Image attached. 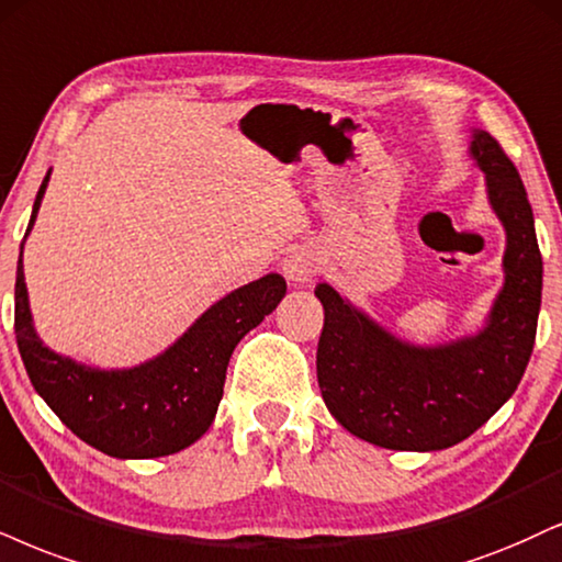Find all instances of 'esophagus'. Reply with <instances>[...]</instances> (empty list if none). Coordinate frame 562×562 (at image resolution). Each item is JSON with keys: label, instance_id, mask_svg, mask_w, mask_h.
Segmentation results:
<instances>
[{"label": "esophagus", "instance_id": "esophagus-1", "mask_svg": "<svg viewBox=\"0 0 562 562\" xmlns=\"http://www.w3.org/2000/svg\"><path fill=\"white\" fill-rule=\"evenodd\" d=\"M281 273L292 283H307L317 273V260L307 249H292L286 258L281 260Z\"/></svg>", "mask_w": 562, "mask_h": 562}]
</instances>
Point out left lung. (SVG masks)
<instances>
[{
	"label": "left lung",
	"instance_id": "left-lung-1",
	"mask_svg": "<svg viewBox=\"0 0 562 562\" xmlns=\"http://www.w3.org/2000/svg\"><path fill=\"white\" fill-rule=\"evenodd\" d=\"M469 156L484 171L490 207L505 228L503 286L472 336L422 346L398 338L330 283H317L325 310L317 383L341 427L391 450H442L467 440L514 396L535 349L542 304V255L535 213L516 166L484 130Z\"/></svg>",
	"mask_w": 562,
	"mask_h": 562
}]
</instances>
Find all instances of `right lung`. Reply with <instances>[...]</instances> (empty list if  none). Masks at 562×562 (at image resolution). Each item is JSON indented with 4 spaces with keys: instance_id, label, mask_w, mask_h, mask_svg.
Returning <instances> with one entry per match:
<instances>
[{
    "instance_id": "obj_1",
    "label": "right lung",
    "mask_w": 562,
    "mask_h": 562,
    "mask_svg": "<svg viewBox=\"0 0 562 562\" xmlns=\"http://www.w3.org/2000/svg\"><path fill=\"white\" fill-rule=\"evenodd\" d=\"M48 177L38 187L20 241L15 279V338L25 372L41 398L75 435L114 459H158L203 438L224 396L232 351L279 307L286 281L279 273L234 289L205 310L161 355L124 370H101L61 357L33 325L23 273V247L36 224Z\"/></svg>"
}]
</instances>
